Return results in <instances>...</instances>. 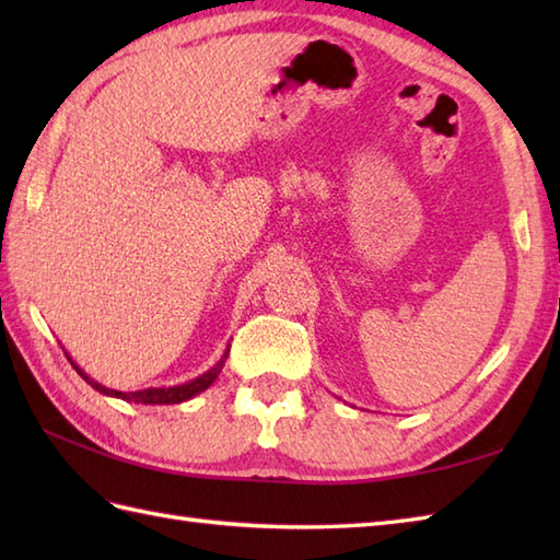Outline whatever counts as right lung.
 Returning a JSON list of instances; mask_svg holds the SVG:
<instances>
[{
    "label": "right lung",
    "mask_w": 560,
    "mask_h": 560,
    "mask_svg": "<svg viewBox=\"0 0 560 560\" xmlns=\"http://www.w3.org/2000/svg\"><path fill=\"white\" fill-rule=\"evenodd\" d=\"M67 359H69V355H67ZM225 359H229V349H225V353L221 355V361H219L217 365L209 368V371H207L205 375L189 380V383H185V385H175V387H149V389H139V392H117V389L105 387V385L96 383V380L83 373L74 361H71V359H69V361H71V365L77 368V373H79L83 380H86V383H89L93 389H98L101 395L117 397V399H125V401H135V404H180V401L192 399L195 395H199V392H205L207 387H211L213 380L219 377Z\"/></svg>",
    "instance_id": "1"
}]
</instances>
